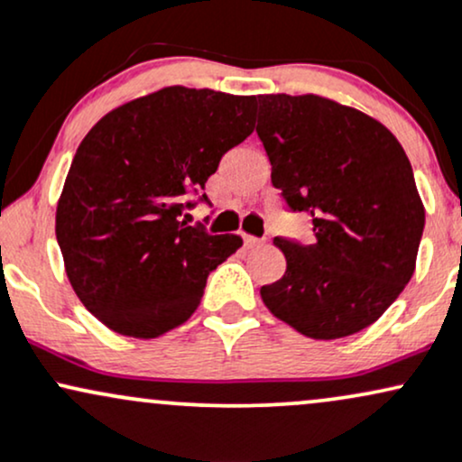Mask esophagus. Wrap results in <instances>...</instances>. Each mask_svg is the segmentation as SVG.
Returning a JSON list of instances; mask_svg holds the SVG:
<instances>
[{"mask_svg":"<svg viewBox=\"0 0 462 462\" xmlns=\"http://www.w3.org/2000/svg\"><path fill=\"white\" fill-rule=\"evenodd\" d=\"M244 244H246L248 248H259L263 246L265 240H259V237H253V236H244Z\"/></svg>","mask_w":462,"mask_h":462,"instance_id":"34e87169","label":"esophagus"}]
</instances>
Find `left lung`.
Returning a JSON list of instances; mask_svg holds the SVG:
<instances>
[{"label": "left lung", "mask_w": 462, "mask_h": 462, "mask_svg": "<svg viewBox=\"0 0 462 462\" xmlns=\"http://www.w3.org/2000/svg\"><path fill=\"white\" fill-rule=\"evenodd\" d=\"M273 186L313 237H274L285 274L262 287L270 313L311 339H339L387 311L415 273L426 211L395 135L318 95H259Z\"/></svg>", "instance_id": "1"}]
</instances>
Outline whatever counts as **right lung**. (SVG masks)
<instances>
[{"instance_id":"1","label":"right lung","mask_w":462,"mask_h":462,"mask_svg":"<svg viewBox=\"0 0 462 462\" xmlns=\"http://www.w3.org/2000/svg\"><path fill=\"white\" fill-rule=\"evenodd\" d=\"M254 103L168 86L107 112L81 140L56 237L75 294L114 333L153 339L177 328L211 270L242 246L240 236H209L181 216L222 155L253 134Z\"/></svg>"}]
</instances>
